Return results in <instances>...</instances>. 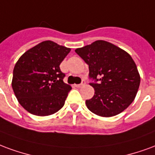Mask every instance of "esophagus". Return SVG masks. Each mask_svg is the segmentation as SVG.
<instances>
[{
	"instance_id": "34e87169",
	"label": "esophagus",
	"mask_w": 155,
	"mask_h": 155,
	"mask_svg": "<svg viewBox=\"0 0 155 155\" xmlns=\"http://www.w3.org/2000/svg\"><path fill=\"white\" fill-rule=\"evenodd\" d=\"M84 84H85V82H82V83H81V84H75V87H82V86L84 85Z\"/></svg>"
}]
</instances>
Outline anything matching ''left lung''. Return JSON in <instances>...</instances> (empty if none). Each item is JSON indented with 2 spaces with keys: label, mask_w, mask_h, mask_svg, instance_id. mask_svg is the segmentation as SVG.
I'll use <instances>...</instances> for the list:
<instances>
[{
  "label": "left lung",
  "mask_w": 155,
  "mask_h": 155,
  "mask_svg": "<svg viewBox=\"0 0 155 155\" xmlns=\"http://www.w3.org/2000/svg\"><path fill=\"white\" fill-rule=\"evenodd\" d=\"M75 52L89 66L95 93L86 101L92 113L111 117L121 113L135 100L140 76L135 61L122 48L105 40H97Z\"/></svg>",
  "instance_id": "8db88e82"
}]
</instances>
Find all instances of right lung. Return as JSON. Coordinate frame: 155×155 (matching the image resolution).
Instances as JSON below:
<instances>
[{
    "label": "right lung",
    "mask_w": 155,
    "mask_h": 155,
    "mask_svg": "<svg viewBox=\"0 0 155 155\" xmlns=\"http://www.w3.org/2000/svg\"><path fill=\"white\" fill-rule=\"evenodd\" d=\"M71 48L51 41L24 53L13 70L11 86L19 103L38 116H50L64 107L71 86L64 82L59 65Z\"/></svg>",
    "instance_id": "1"
}]
</instances>
